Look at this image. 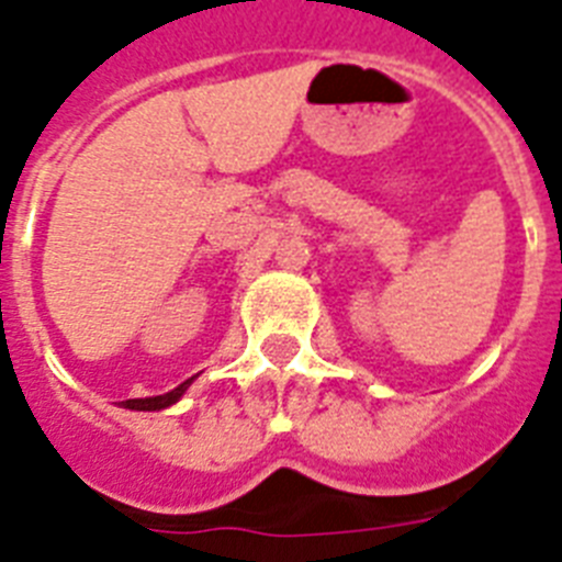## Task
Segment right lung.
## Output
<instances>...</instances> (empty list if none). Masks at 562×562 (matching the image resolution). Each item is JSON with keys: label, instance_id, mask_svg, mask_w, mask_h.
<instances>
[{"label": "right lung", "instance_id": "right-lung-1", "mask_svg": "<svg viewBox=\"0 0 562 562\" xmlns=\"http://www.w3.org/2000/svg\"><path fill=\"white\" fill-rule=\"evenodd\" d=\"M193 380H196V376H191V380H186V383H179L177 389L168 391V394H157V397H143V400H125L122 405L131 408V412H162V408H171L173 403L182 400V394L191 389Z\"/></svg>", "mask_w": 562, "mask_h": 562}]
</instances>
